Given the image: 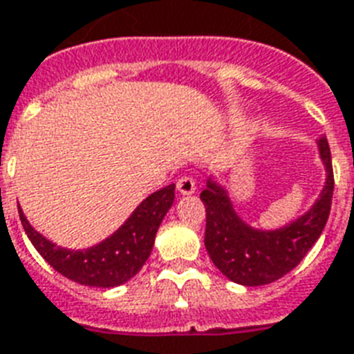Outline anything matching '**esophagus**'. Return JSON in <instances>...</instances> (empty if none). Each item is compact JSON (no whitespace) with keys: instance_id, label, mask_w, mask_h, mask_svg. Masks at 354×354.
I'll use <instances>...</instances> for the list:
<instances>
[{"instance_id":"34e87169","label":"esophagus","mask_w":354,"mask_h":354,"mask_svg":"<svg viewBox=\"0 0 354 354\" xmlns=\"http://www.w3.org/2000/svg\"><path fill=\"white\" fill-rule=\"evenodd\" d=\"M176 187L180 194H193L196 191V182L193 176H182L176 182Z\"/></svg>"}]
</instances>
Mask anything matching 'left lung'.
Listing matches in <instances>:
<instances>
[{
  "label": "left lung",
  "instance_id": "left-lung-1",
  "mask_svg": "<svg viewBox=\"0 0 354 354\" xmlns=\"http://www.w3.org/2000/svg\"><path fill=\"white\" fill-rule=\"evenodd\" d=\"M318 150L327 172L324 191L305 215L277 230L248 226L233 209L226 189L213 178L207 180L200 193L205 205V250L227 279L244 286L274 283L296 268L318 241L329 218L335 191L327 138L318 139Z\"/></svg>",
  "mask_w": 354,
  "mask_h": 354
}]
</instances>
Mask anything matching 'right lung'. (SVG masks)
I'll return each mask as SVG.
<instances>
[{"mask_svg": "<svg viewBox=\"0 0 354 354\" xmlns=\"http://www.w3.org/2000/svg\"><path fill=\"white\" fill-rule=\"evenodd\" d=\"M174 202V183L156 191L141 202L118 232L95 246L68 250L38 233L18 205L25 233L41 257L64 277L86 286L113 288L138 274L147 263L156 233Z\"/></svg>", "mask_w": 354, "mask_h": 354, "instance_id": "right-lung-1", "label": "right lung"}]
</instances>
